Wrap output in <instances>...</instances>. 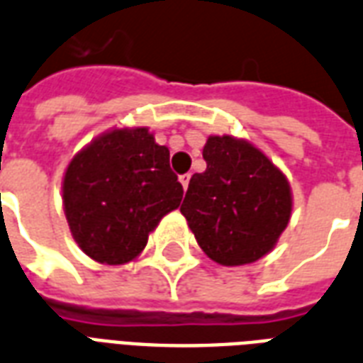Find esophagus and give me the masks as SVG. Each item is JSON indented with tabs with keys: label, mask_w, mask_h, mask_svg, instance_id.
<instances>
[{
	"label": "esophagus",
	"mask_w": 363,
	"mask_h": 363,
	"mask_svg": "<svg viewBox=\"0 0 363 363\" xmlns=\"http://www.w3.org/2000/svg\"><path fill=\"white\" fill-rule=\"evenodd\" d=\"M179 181H181L182 188L186 190V188H188V182H190V173H186V175H181V177H179Z\"/></svg>",
	"instance_id": "esophagus-1"
}]
</instances>
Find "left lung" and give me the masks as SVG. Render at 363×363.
Returning a JSON list of instances; mask_svg holds the SVG:
<instances>
[{
  "label": "left lung",
  "mask_w": 363,
  "mask_h": 363,
  "mask_svg": "<svg viewBox=\"0 0 363 363\" xmlns=\"http://www.w3.org/2000/svg\"><path fill=\"white\" fill-rule=\"evenodd\" d=\"M207 169L194 173L181 213L209 259L242 267L270 253L291 218L286 175L257 146L232 135H211Z\"/></svg>",
  "instance_id": "8db88e82"
}]
</instances>
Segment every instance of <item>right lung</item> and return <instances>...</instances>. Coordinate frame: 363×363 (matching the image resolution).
I'll use <instances>...</instances> for the list:
<instances>
[{"mask_svg":"<svg viewBox=\"0 0 363 363\" xmlns=\"http://www.w3.org/2000/svg\"><path fill=\"white\" fill-rule=\"evenodd\" d=\"M181 200L169 150L157 145L148 127L99 135L72 157L62 179L72 238L101 264L137 259L150 232Z\"/></svg>","mask_w":363,"mask_h":363,"instance_id":"right-lung-1","label":"right lung"}]
</instances>
